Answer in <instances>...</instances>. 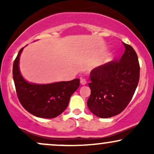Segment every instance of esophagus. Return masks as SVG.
Masks as SVG:
<instances>
[{
  "mask_svg": "<svg viewBox=\"0 0 154 154\" xmlns=\"http://www.w3.org/2000/svg\"><path fill=\"white\" fill-rule=\"evenodd\" d=\"M80 83H81V85H85L87 84V80H86V79H84V78H81L80 79Z\"/></svg>",
  "mask_w": 154,
  "mask_h": 154,
  "instance_id": "obj_1",
  "label": "esophagus"
}]
</instances>
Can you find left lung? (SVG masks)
Here are the masks:
<instances>
[{
  "instance_id": "obj_1",
  "label": "left lung",
  "mask_w": 154,
  "mask_h": 154,
  "mask_svg": "<svg viewBox=\"0 0 154 154\" xmlns=\"http://www.w3.org/2000/svg\"><path fill=\"white\" fill-rule=\"evenodd\" d=\"M125 51L119 60H114L93 69L91 72V90L87 104L90 111L100 118L120 114L131 100L140 78L137 54L124 43Z\"/></svg>"
}]
</instances>
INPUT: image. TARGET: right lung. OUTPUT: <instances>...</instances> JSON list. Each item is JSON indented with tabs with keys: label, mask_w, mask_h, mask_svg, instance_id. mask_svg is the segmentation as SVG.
Returning <instances> with one entry per match:
<instances>
[{
	"label": "right lung",
	"mask_w": 154,
	"mask_h": 154,
	"mask_svg": "<svg viewBox=\"0 0 154 154\" xmlns=\"http://www.w3.org/2000/svg\"><path fill=\"white\" fill-rule=\"evenodd\" d=\"M19 51L13 64V78L19 102L28 112L38 117L52 119L66 109L70 97L79 86V79L46 85L29 83L19 71Z\"/></svg>",
	"instance_id": "1"
}]
</instances>
